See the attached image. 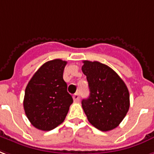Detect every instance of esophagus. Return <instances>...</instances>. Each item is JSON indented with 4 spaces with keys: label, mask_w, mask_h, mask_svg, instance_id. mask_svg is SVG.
Returning <instances> with one entry per match:
<instances>
[{
    "label": "esophagus",
    "mask_w": 154,
    "mask_h": 154,
    "mask_svg": "<svg viewBox=\"0 0 154 154\" xmlns=\"http://www.w3.org/2000/svg\"><path fill=\"white\" fill-rule=\"evenodd\" d=\"M72 98H73V100L74 102H79L80 101V94L79 93H76L74 95L72 96Z\"/></svg>",
    "instance_id": "34e87169"
}]
</instances>
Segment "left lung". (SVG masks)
Segmentation results:
<instances>
[{"instance_id": "8db88e82", "label": "left lung", "mask_w": 154, "mask_h": 154, "mask_svg": "<svg viewBox=\"0 0 154 154\" xmlns=\"http://www.w3.org/2000/svg\"><path fill=\"white\" fill-rule=\"evenodd\" d=\"M83 63L82 70L86 76L90 96L82 100V108L93 126L103 132L112 130L119 126L128 111V90L107 65L89 60Z\"/></svg>"}]
</instances>
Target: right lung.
Returning a JSON list of instances; mask_svg holds the SVG:
<instances>
[{"instance_id":"1","label":"right lung","mask_w":154,"mask_h":154,"mask_svg":"<svg viewBox=\"0 0 154 154\" xmlns=\"http://www.w3.org/2000/svg\"><path fill=\"white\" fill-rule=\"evenodd\" d=\"M66 64L60 59L46 62L26 85L23 101L25 113L33 126L39 130L50 131L62 124L73 102L63 79Z\"/></svg>"}]
</instances>
